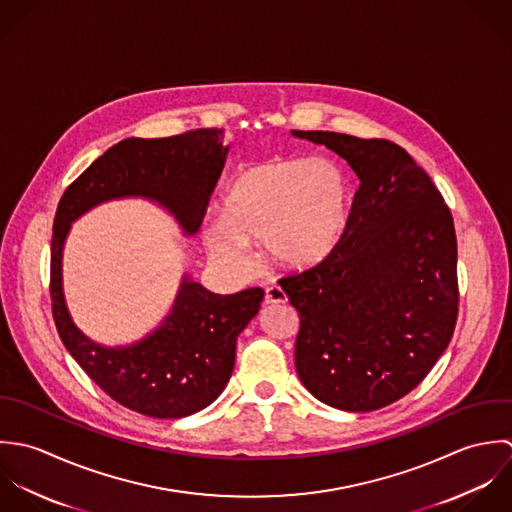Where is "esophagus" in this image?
Wrapping results in <instances>:
<instances>
[{
  "instance_id": "34e87169",
  "label": "esophagus",
  "mask_w": 512,
  "mask_h": 512,
  "mask_svg": "<svg viewBox=\"0 0 512 512\" xmlns=\"http://www.w3.org/2000/svg\"><path fill=\"white\" fill-rule=\"evenodd\" d=\"M265 303L267 305H283V303H287V295L281 287L271 285L265 289Z\"/></svg>"
}]
</instances>
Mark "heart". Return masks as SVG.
I'll return each mask as SVG.
<instances>
[{"instance_id":"1","label":"heart","mask_w":512,"mask_h":512,"mask_svg":"<svg viewBox=\"0 0 512 512\" xmlns=\"http://www.w3.org/2000/svg\"><path fill=\"white\" fill-rule=\"evenodd\" d=\"M352 205L346 172L332 160L271 158L241 172L207 223L209 253L233 271L249 267L245 241L283 269H308L340 243Z\"/></svg>"}]
</instances>
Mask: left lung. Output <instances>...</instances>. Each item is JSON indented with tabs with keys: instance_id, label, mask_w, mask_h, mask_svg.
Listing matches in <instances>:
<instances>
[{
	"instance_id": "obj_1",
	"label": "left lung",
	"mask_w": 512,
	"mask_h": 512,
	"mask_svg": "<svg viewBox=\"0 0 512 512\" xmlns=\"http://www.w3.org/2000/svg\"><path fill=\"white\" fill-rule=\"evenodd\" d=\"M293 136L324 144L360 180L332 253L279 279L301 318L297 374L326 406H390L429 374L455 330L451 211L427 172L390 140L324 130Z\"/></svg>"
}]
</instances>
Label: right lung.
<instances>
[{
	"label": "right lung",
	"instance_id": "add662e5",
	"mask_svg": "<svg viewBox=\"0 0 512 512\" xmlns=\"http://www.w3.org/2000/svg\"><path fill=\"white\" fill-rule=\"evenodd\" d=\"M229 146L223 130L200 128L170 138H126L99 156L63 194L51 239V301L57 332L114 402L142 415L176 419L207 408L225 390L237 336L259 312L263 289L215 295L184 275L168 316L146 338L103 346L73 322L63 295V245L71 223L120 198H146L168 209L184 235L202 227Z\"/></svg>",
	"mask_w": 512,
	"mask_h": 512
}]
</instances>
